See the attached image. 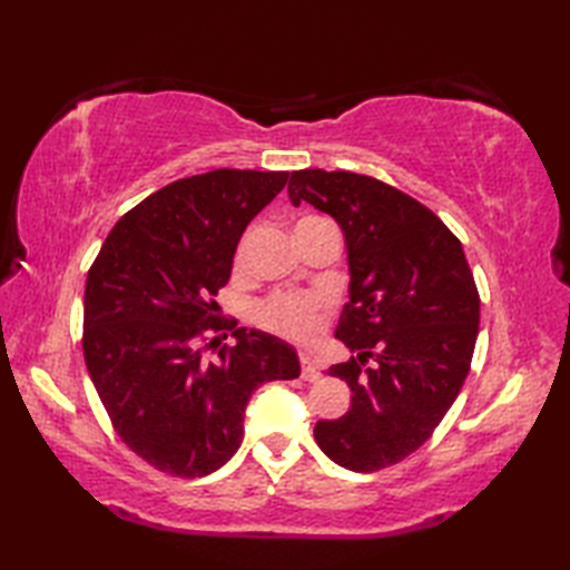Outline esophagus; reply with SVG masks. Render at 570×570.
Masks as SVG:
<instances>
[{
	"instance_id": "obj_1",
	"label": "esophagus",
	"mask_w": 570,
	"mask_h": 570,
	"mask_svg": "<svg viewBox=\"0 0 570 570\" xmlns=\"http://www.w3.org/2000/svg\"><path fill=\"white\" fill-rule=\"evenodd\" d=\"M318 377H321V372H318L316 365H313V360L308 355H301V380L313 382Z\"/></svg>"
}]
</instances>
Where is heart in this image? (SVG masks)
<instances>
[{
    "mask_svg": "<svg viewBox=\"0 0 570 570\" xmlns=\"http://www.w3.org/2000/svg\"><path fill=\"white\" fill-rule=\"evenodd\" d=\"M321 217H304L296 227L318 223ZM254 239V229L239 239L235 249V272H242L247 266L249 247ZM321 316H323V298L311 294H274L259 304L257 321L266 331L286 337L294 343H311L321 331Z\"/></svg>",
    "mask_w": 570,
    "mask_h": 570,
    "instance_id": "1",
    "label": "heart"
}]
</instances>
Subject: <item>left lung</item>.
<instances>
[{"instance_id":"8db88e82","label":"left lung","mask_w":570,"mask_h":570,"mask_svg":"<svg viewBox=\"0 0 570 570\" xmlns=\"http://www.w3.org/2000/svg\"><path fill=\"white\" fill-rule=\"evenodd\" d=\"M288 198L341 225L350 264L335 337L357 357L328 374L353 404L313 435L333 463L377 472L426 443L460 394L478 341L475 278L441 217L377 178L304 168Z\"/></svg>"}]
</instances>
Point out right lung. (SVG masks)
<instances>
[{
	"mask_svg": "<svg viewBox=\"0 0 570 570\" xmlns=\"http://www.w3.org/2000/svg\"><path fill=\"white\" fill-rule=\"evenodd\" d=\"M286 180L239 168L174 180L119 217L90 266L85 365L119 439L166 475L223 468L252 392L301 374L292 345L235 328L215 304L242 233Z\"/></svg>",
	"mask_w": 570,
	"mask_h": 570,
	"instance_id": "right-lung-1",
	"label": "right lung"
}]
</instances>
